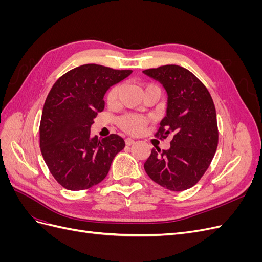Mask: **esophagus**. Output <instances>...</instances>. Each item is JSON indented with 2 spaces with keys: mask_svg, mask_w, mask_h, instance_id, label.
<instances>
[{
  "mask_svg": "<svg viewBox=\"0 0 262 262\" xmlns=\"http://www.w3.org/2000/svg\"><path fill=\"white\" fill-rule=\"evenodd\" d=\"M134 142H136V141H134V140L131 139V138H126V139H125V144H126V145H132V144L134 143Z\"/></svg>",
  "mask_w": 262,
  "mask_h": 262,
  "instance_id": "obj_1",
  "label": "esophagus"
}]
</instances>
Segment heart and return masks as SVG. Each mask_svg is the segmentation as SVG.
I'll return each mask as SVG.
<instances>
[{"instance_id": "b5f03b06", "label": "heart", "mask_w": 262, "mask_h": 262, "mask_svg": "<svg viewBox=\"0 0 262 262\" xmlns=\"http://www.w3.org/2000/svg\"><path fill=\"white\" fill-rule=\"evenodd\" d=\"M149 86H153V85H149ZM119 91H120V86L119 85H115L109 90L107 94L108 104H115L118 97ZM118 122H119V125H120L124 131L129 132L131 134H140L143 132L145 125L148 122V119L141 115L130 114V115H125L121 117L119 119Z\"/></svg>"}]
</instances>
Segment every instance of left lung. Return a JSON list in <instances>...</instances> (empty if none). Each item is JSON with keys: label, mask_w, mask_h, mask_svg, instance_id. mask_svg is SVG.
<instances>
[{"label": "left lung", "mask_w": 262, "mask_h": 262, "mask_svg": "<svg viewBox=\"0 0 262 262\" xmlns=\"http://www.w3.org/2000/svg\"><path fill=\"white\" fill-rule=\"evenodd\" d=\"M143 73L167 93L166 116L158 133L163 139L171 137L168 149L152 148L144 169L166 189L187 190L200 180L216 152L219 132L212 97L199 78L182 67L168 64Z\"/></svg>", "instance_id": "8db88e82"}]
</instances>
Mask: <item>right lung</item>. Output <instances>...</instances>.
<instances>
[{
	"label": "right lung",
	"mask_w": 262,
	"mask_h": 262,
	"mask_svg": "<svg viewBox=\"0 0 262 262\" xmlns=\"http://www.w3.org/2000/svg\"><path fill=\"white\" fill-rule=\"evenodd\" d=\"M132 73L98 64L69 71L54 83L40 122V149L52 176L68 190L89 189L104 179L124 140L110 134L91 136L97 113L105 107L110 87Z\"/></svg>",
	"instance_id": "add662e5"
}]
</instances>
